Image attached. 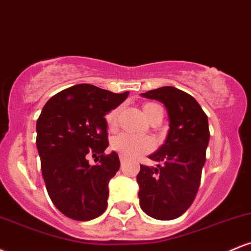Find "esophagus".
Segmentation results:
<instances>
[{
  "label": "esophagus",
  "mask_w": 251,
  "mask_h": 251,
  "mask_svg": "<svg viewBox=\"0 0 251 251\" xmlns=\"http://www.w3.org/2000/svg\"><path fill=\"white\" fill-rule=\"evenodd\" d=\"M120 163H122V164H124V163H125L126 162V157H125V155H120Z\"/></svg>",
  "instance_id": "1"
}]
</instances>
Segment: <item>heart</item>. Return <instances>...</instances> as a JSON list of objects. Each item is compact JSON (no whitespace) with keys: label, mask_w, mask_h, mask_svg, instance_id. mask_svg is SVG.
<instances>
[{"label":"heart","mask_w":251,"mask_h":251,"mask_svg":"<svg viewBox=\"0 0 251 251\" xmlns=\"http://www.w3.org/2000/svg\"><path fill=\"white\" fill-rule=\"evenodd\" d=\"M160 109L162 108L157 103L153 102H146L143 106L144 114L148 118V120L151 119L154 116L155 112L160 111ZM118 113H119V108H114L106 114V123H107L109 128H113L116 126ZM111 146L114 151L125 155L126 158H135L152 151L154 148V142L152 138L146 137V135H131L127 133H120L112 139Z\"/></svg>","instance_id":"obj_1"}]
</instances>
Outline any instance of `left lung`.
I'll use <instances>...</instances> for the list:
<instances>
[{"label":"left lung","mask_w":251,"mask_h":251,"mask_svg":"<svg viewBox=\"0 0 251 251\" xmlns=\"http://www.w3.org/2000/svg\"><path fill=\"white\" fill-rule=\"evenodd\" d=\"M142 96L164 103L170 129L165 143L149 155L159 163L157 168L140 165V208L155 220H175L190 208L200 188L210 139L208 117L194 97L171 86Z\"/></svg>","instance_id":"left-lung-1"}]
</instances>
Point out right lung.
<instances>
[{"mask_svg": "<svg viewBox=\"0 0 251 251\" xmlns=\"http://www.w3.org/2000/svg\"><path fill=\"white\" fill-rule=\"evenodd\" d=\"M128 96L89 83L59 92L43 106L36 122V146L46 188L59 211L75 221H91L107 208L108 181L120 168L108 146L105 116ZM89 155H100L89 166Z\"/></svg>", "mask_w": 251, "mask_h": 251, "instance_id": "obj_1", "label": "right lung"}]
</instances>
